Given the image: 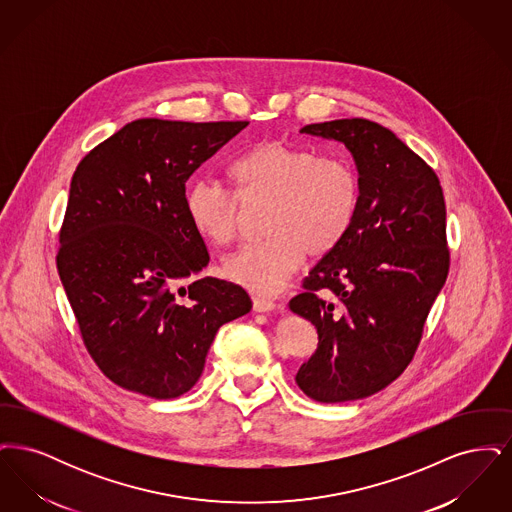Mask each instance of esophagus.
Listing matches in <instances>:
<instances>
[{
	"mask_svg": "<svg viewBox=\"0 0 512 512\" xmlns=\"http://www.w3.org/2000/svg\"><path fill=\"white\" fill-rule=\"evenodd\" d=\"M274 309H276V303H274L272 299L259 297V295L253 297V311H257V313H268V311H274Z\"/></svg>",
	"mask_w": 512,
	"mask_h": 512,
	"instance_id": "1",
	"label": "esophagus"
}]
</instances>
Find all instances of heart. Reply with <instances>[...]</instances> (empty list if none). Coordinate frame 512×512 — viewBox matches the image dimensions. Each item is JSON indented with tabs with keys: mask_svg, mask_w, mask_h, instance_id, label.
<instances>
[{
	"mask_svg": "<svg viewBox=\"0 0 512 512\" xmlns=\"http://www.w3.org/2000/svg\"><path fill=\"white\" fill-rule=\"evenodd\" d=\"M230 178L245 205H263L265 240L245 244L224 259V274L251 292H280L305 255L320 257L349 234L361 203L355 167L336 155L284 140H265L240 155ZM236 195L215 180H195L184 197L195 232L215 245L230 244L240 228Z\"/></svg>",
	"mask_w": 512,
	"mask_h": 512,
	"instance_id": "b5f03b06",
	"label": "heart"
}]
</instances>
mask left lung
Wrapping results in <instances>:
<instances>
[{
    "mask_svg": "<svg viewBox=\"0 0 512 512\" xmlns=\"http://www.w3.org/2000/svg\"><path fill=\"white\" fill-rule=\"evenodd\" d=\"M305 134L351 151L361 182L355 222L290 299L318 347L295 382L320 403L384 390L413 361L449 272L438 174L391 130L366 119L317 122Z\"/></svg>",
    "mask_w": 512,
    "mask_h": 512,
    "instance_id": "obj_1",
    "label": "left lung"
}]
</instances>
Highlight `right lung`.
I'll return each mask as SVG.
<instances>
[{"mask_svg": "<svg viewBox=\"0 0 512 512\" xmlns=\"http://www.w3.org/2000/svg\"><path fill=\"white\" fill-rule=\"evenodd\" d=\"M247 121L138 119L76 167L57 270L82 341L124 390H192L222 324L244 317L242 286L195 274L209 251L186 215V182Z\"/></svg>", "mask_w": 512, "mask_h": 512, "instance_id": "right-lung-1", "label": "right lung"}]
</instances>
